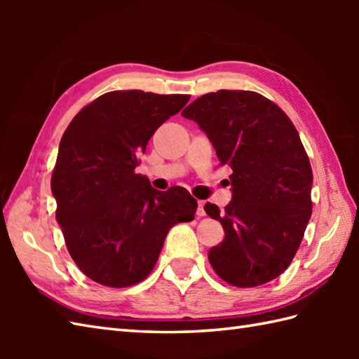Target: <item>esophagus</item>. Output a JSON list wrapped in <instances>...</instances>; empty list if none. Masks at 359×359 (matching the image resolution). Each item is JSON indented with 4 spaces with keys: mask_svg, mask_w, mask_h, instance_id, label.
<instances>
[{
    "mask_svg": "<svg viewBox=\"0 0 359 359\" xmlns=\"http://www.w3.org/2000/svg\"><path fill=\"white\" fill-rule=\"evenodd\" d=\"M203 207H205V202H203V201H197V212H196V215L199 216V217H203V216H205Z\"/></svg>",
    "mask_w": 359,
    "mask_h": 359,
    "instance_id": "34e87169",
    "label": "esophagus"
}]
</instances>
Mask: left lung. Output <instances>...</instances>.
Returning <instances> with one entry per match:
<instances>
[{"label": "left lung", "instance_id": "left-lung-1", "mask_svg": "<svg viewBox=\"0 0 359 359\" xmlns=\"http://www.w3.org/2000/svg\"><path fill=\"white\" fill-rule=\"evenodd\" d=\"M207 134L220 165L231 166V202L205 211L225 239L208 253L236 287H257L292 264L311 216V166L294 125L278 104L251 90H217L182 111Z\"/></svg>", "mask_w": 359, "mask_h": 359}]
</instances>
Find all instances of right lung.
Listing matches in <instances>:
<instances>
[{
	"mask_svg": "<svg viewBox=\"0 0 359 359\" xmlns=\"http://www.w3.org/2000/svg\"><path fill=\"white\" fill-rule=\"evenodd\" d=\"M189 95L114 90L83 108L60 142L50 188L74 262L98 284H139L154 269L168 231L194 219L184 188L157 191L135 174L157 128Z\"/></svg>",
	"mask_w": 359,
	"mask_h": 359,
	"instance_id": "1",
	"label": "right lung"
}]
</instances>
